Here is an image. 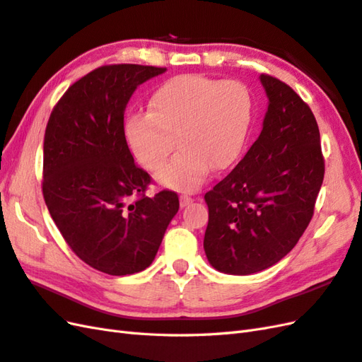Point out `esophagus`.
<instances>
[{
	"label": "esophagus",
	"instance_id": "34e87169",
	"mask_svg": "<svg viewBox=\"0 0 362 362\" xmlns=\"http://www.w3.org/2000/svg\"><path fill=\"white\" fill-rule=\"evenodd\" d=\"M191 202H192V199H191V197H188V196H180V208L188 206Z\"/></svg>",
	"mask_w": 362,
	"mask_h": 362
}]
</instances>
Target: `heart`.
<instances>
[{
	"mask_svg": "<svg viewBox=\"0 0 362 362\" xmlns=\"http://www.w3.org/2000/svg\"><path fill=\"white\" fill-rule=\"evenodd\" d=\"M148 107V113L128 117L127 142L145 170L157 171L177 137L179 153L157 174L165 187L197 189L212 166L225 170L243 151L252 104L242 82L175 76L154 90Z\"/></svg>",
	"mask_w": 362,
	"mask_h": 362,
	"instance_id": "heart-1",
	"label": "heart"
}]
</instances>
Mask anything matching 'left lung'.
Wrapping results in <instances>:
<instances>
[{
	"mask_svg": "<svg viewBox=\"0 0 362 362\" xmlns=\"http://www.w3.org/2000/svg\"><path fill=\"white\" fill-rule=\"evenodd\" d=\"M267 111L257 141L205 194L203 247L229 275L267 269L289 254L308 228L324 179L320 129L309 105L284 82L260 75Z\"/></svg>",
	"mask_w": 362,
	"mask_h": 362,
	"instance_id": "left-lung-1",
	"label": "left lung"
}]
</instances>
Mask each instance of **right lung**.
Masks as SVG:
<instances>
[{
  "instance_id": "add662e5",
  "label": "right lung",
  "mask_w": 362,
  "mask_h": 362,
  "mask_svg": "<svg viewBox=\"0 0 362 362\" xmlns=\"http://www.w3.org/2000/svg\"><path fill=\"white\" fill-rule=\"evenodd\" d=\"M166 69L117 64L76 81L44 136L42 194L64 240L108 275L146 269L179 211L173 191L145 196L151 177L127 145L124 113L136 88Z\"/></svg>"
}]
</instances>
